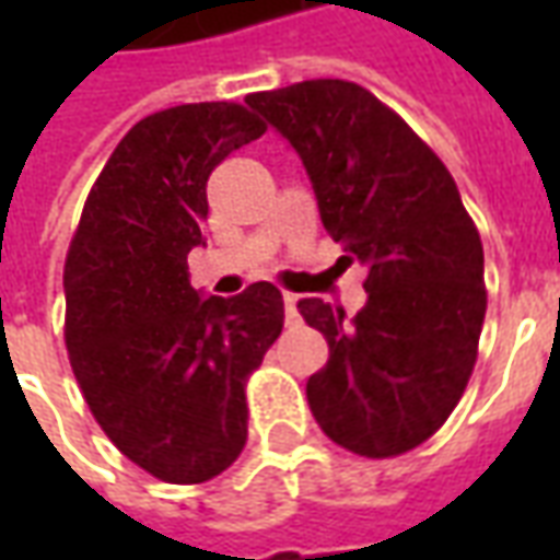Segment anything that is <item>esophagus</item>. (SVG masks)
I'll return each mask as SVG.
<instances>
[{
    "mask_svg": "<svg viewBox=\"0 0 560 560\" xmlns=\"http://www.w3.org/2000/svg\"><path fill=\"white\" fill-rule=\"evenodd\" d=\"M284 312H288V320H296V296L293 293H284Z\"/></svg>",
    "mask_w": 560,
    "mask_h": 560,
    "instance_id": "obj_1",
    "label": "esophagus"
}]
</instances>
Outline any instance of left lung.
I'll list each match as a JSON object with an SVG mask.
<instances>
[{
    "label": "left lung",
    "mask_w": 560,
    "mask_h": 560,
    "mask_svg": "<svg viewBox=\"0 0 560 560\" xmlns=\"http://www.w3.org/2000/svg\"><path fill=\"white\" fill-rule=\"evenodd\" d=\"M245 104L300 155L348 264L369 269L351 320L317 296L296 305L329 345L305 384L308 408L351 453H408L444 425L477 363L480 233L441 159L363 86L303 80Z\"/></svg>",
    "instance_id": "8db88e82"
}]
</instances>
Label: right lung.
I'll return each mask as SVG.
<instances>
[{
    "label": "right lung",
    "mask_w": 560,
    "mask_h": 560,
    "mask_svg": "<svg viewBox=\"0 0 560 560\" xmlns=\"http://www.w3.org/2000/svg\"><path fill=\"white\" fill-rule=\"evenodd\" d=\"M267 131L243 104L161 110L119 140L66 260V345L104 434L164 482L231 468L248 438L245 381L284 324L276 284L207 296L188 252L207 245L209 173Z\"/></svg>",
    "instance_id": "1"
}]
</instances>
